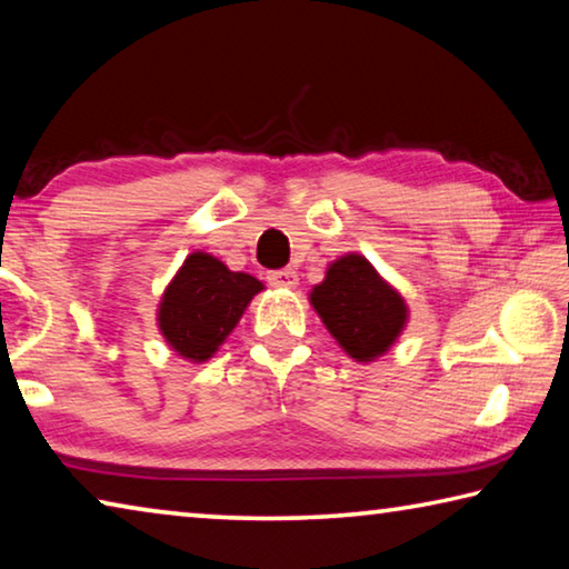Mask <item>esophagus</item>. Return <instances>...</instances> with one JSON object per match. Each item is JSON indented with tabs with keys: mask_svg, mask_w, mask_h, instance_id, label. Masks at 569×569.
Returning a JSON list of instances; mask_svg holds the SVG:
<instances>
[{
	"mask_svg": "<svg viewBox=\"0 0 569 569\" xmlns=\"http://www.w3.org/2000/svg\"><path fill=\"white\" fill-rule=\"evenodd\" d=\"M268 283L273 288H296L298 286V273L293 268H281V271L268 273Z\"/></svg>",
	"mask_w": 569,
	"mask_h": 569,
	"instance_id": "1",
	"label": "esophagus"
}]
</instances>
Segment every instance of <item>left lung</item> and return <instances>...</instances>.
<instances>
[{
    "label": "left lung",
    "mask_w": 569,
    "mask_h": 569,
    "mask_svg": "<svg viewBox=\"0 0 569 569\" xmlns=\"http://www.w3.org/2000/svg\"><path fill=\"white\" fill-rule=\"evenodd\" d=\"M308 301L336 343L359 363L387 353L409 323L403 296L361 253H346L329 263Z\"/></svg>",
    "instance_id": "8db88e82"
}]
</instances>
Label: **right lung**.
<instances>
[{
    "label": "right lung",
    "instance_id": "add662e5",
    "mask_svg": "<svg viewBox=\"0 0 569 569\" xmlns=\"http://www.w3.org/2000/svg\"><path fill=\"white\" fill-rule=\"evenodd\" d=\"M263 288L250 273L230 271L216 256L192 250L160 296V336L190 363L213 359Z\"/></svg>",
    "mask_w": 569,
    "mask_h": 569
}]
</instances>
